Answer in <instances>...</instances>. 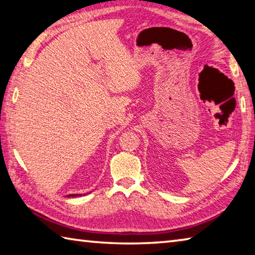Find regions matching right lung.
Masks as SVG:
<instances>
[{"instance_id": "1", "label": "right lung", "mask_w": 255, "mask_h": 255, "mask_svg": "<svg viewBox=\"0 0 255 255\" xmlns=\"http://www.w3.org/2000/svg\"><path fill=\"white\" fill-rule=\"evenodd\" d=\"M76 196H79V194H70V195H68V197H76ZM81 196V194H80Z\"/></svg>"}]
</instances>
